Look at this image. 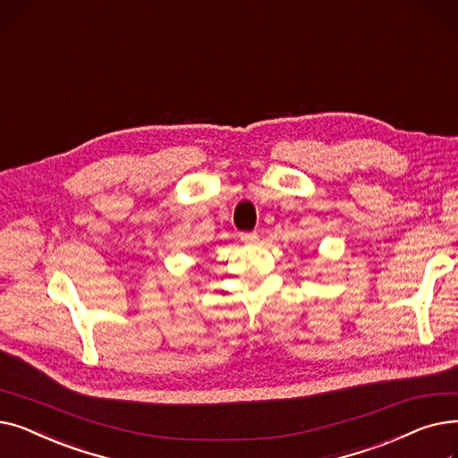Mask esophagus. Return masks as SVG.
Segmentation results:
<instances>
[{"label":"esophagus","instance_id":"34e87169","mask_svg":"<svg viewBox=\"0 0 458 458\" xmlns=\"http://www.w3.org/2000/svg\"><path fill=\"white\" fill-rule=\"evenodd\" d=\"M239 237H242V242L247 243V245H254V243H258V239H259V235L256 232H243Z\"/></svg>","mask_w":458,"mask_h":458}]
</instances>
